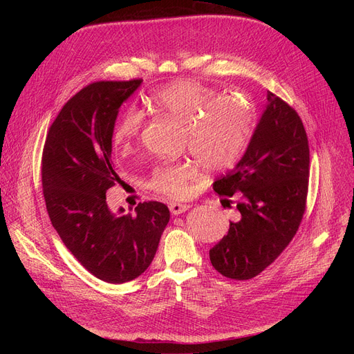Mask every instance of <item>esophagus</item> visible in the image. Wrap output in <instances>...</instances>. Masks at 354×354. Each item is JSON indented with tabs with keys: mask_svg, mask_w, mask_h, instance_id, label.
<instances>
[{
	"mask_svg": "<svg viewBox=\"0 0 354 354\" xmlns=\"http://www.w3.org/2000/svg\"><path fill=\"white\" fill-rule=\"evenodd\" d=\"M191 208V205H187V203H179V202H171L169 203V209L172 215H179L187 212Z\"/></svg>",
	"mask_w": 354,
	"mask_h": 354,
	"instance_id": "esophagus-1",
	"label": "esophagus"
}]
</instances>
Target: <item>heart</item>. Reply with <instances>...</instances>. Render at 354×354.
Returning a JSON list of instances; mask_svg holds the SVG:
<instances>
[{"instance_id":"1","label":"heart","mask_w":354,"mask_h":354,"mask_svg":"<svg viewBox=\"0 0 354 354\" xmlns=\"http://www.w3.org/2000/svg\"><path fill=\"white\" fill-rule=\"evenodd\" d=\"M156 113L169 118L185 129L188 147L198 162L209 171L234 165L251 136L254 111L239 96L218 93L194 80H178L156 90L147 99ZM142 129V116L129 110L118 120L113 143L122 152H129ZM195 171L191 165H165L158 167L151 187L172 198L189 192Z\"/></svg>"}]
</instances>
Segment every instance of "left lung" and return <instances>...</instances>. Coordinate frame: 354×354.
Listing matches in <instances>:
<instances>
[{
  "instance_id": "obj_1",
  "label": "left lung",
  "mask_w": 354,
  "mask_h": 354,
  "mask_svg": "<svg viewBox=\"0 0 354 354\" xmlns=\"http://www.w3.org/2000/svg\"><path fill=\"white\" fill-rule=\"evenodd\" d=\"M308 166L310 149L300 116L267 91L266 109L244 156L214 182L218 195L238 198L239 211L228 234L209 250L219 274L250 280L286 250L306 211Z\"/></svg>"
}]
</instances>
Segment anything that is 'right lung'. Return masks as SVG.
Masks as SVG:
<instances>
[{
	"label": "right lung",
	"mask_w": 354,
	"mask_h": 354,
	"mask_svg": "<svg viewBox=\"0 0 354 354\" xmlns=\"http://www.w3.org/2000/svg\"><path fill=\"white\" fill-rule=\"evenodd\" d=\"M140 79L97 82L82 88L50 126L41 159L47 212L67 250L96 278L122 284L151 266L171 214L162 202L139 203L135 214L111 212L106 192L119 180L111 138L119 107Z\"/></svg>",
	"instance_id": "right-lung-1"
}]
</instances>
